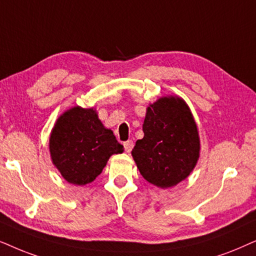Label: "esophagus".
I'll use <instances>...</instances> for the list:
<instances>
[{
  "label": "esophagus",
  "instance_id": "esophagus-1",
  "mask_svg": "<svg viewBox=\"0 0 256 256\" xmlns=\"http://www.w3.org/2000/svg\"><path fill=\"white\" fill-rule=\"evenodd\" d=\"M124 148H125V152H131L132 148H134V142L132 140H128L124 142Z\"/></svg>",
  "mask_w": 256,
  "mask_h": 256
}]
</instances>
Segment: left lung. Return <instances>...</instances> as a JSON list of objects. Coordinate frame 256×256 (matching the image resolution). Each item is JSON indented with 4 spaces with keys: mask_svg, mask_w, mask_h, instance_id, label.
Returning a JSON list of instances; mask_svg holds the SVG:
<instances>
[{
    "mask_svg": "<svg viewBox=\"0 0 256 256\" xmlns=\"http://www.w3.org/2000/svg\"><path fill=\"white\" fill-rule=\"evenodd\" d=\"M142 131L131 152L142 178L160 188L185 180L200 156L198 126L186 102L171 94L150 104Z\"/></svg>",
    "mask_w": 256,
    "mask_h": 256,
    "instance_id": "8db88e82",
    "label": "left lung"
}]
</instances>
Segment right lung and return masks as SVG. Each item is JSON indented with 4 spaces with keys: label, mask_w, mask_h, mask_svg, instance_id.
<instances>
[{
    "label": "right lung",
    "mask_w": 256,
    "mask_h": 256,
    "mask_svg": "<svg viewBox=\"0 0 256 256\" xmlns=\"http://www.w3.org/2000/svg\"><path fill=\"white\" fill-rule=\"evenodd\" d=\"M54 168L68 182L83 186L92 182L112 154L124 148L98 118L94 108L74 106L54 122L49 138Z\"/></svg>",
    "instance_id": "1"
}]
</instances>
